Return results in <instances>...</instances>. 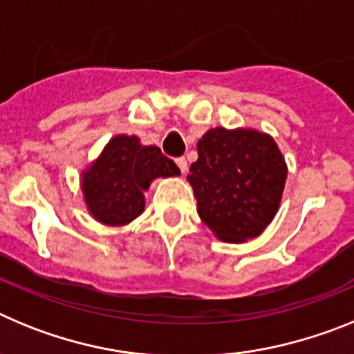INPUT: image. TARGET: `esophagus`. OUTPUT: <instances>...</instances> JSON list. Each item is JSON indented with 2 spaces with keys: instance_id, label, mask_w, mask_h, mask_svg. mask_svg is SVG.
Here are the masks:
<instances>
[{
  "instance_id": "1",
  "label": "esophagus",
  "mask_w": 354,
  "mask_h": 354,
  "mask_svg": "<svg viewBox=\"0 0 354 354\" xmlns=\"http://www.w3.org/2000/svg\"><path fill=\"white\" fill-rule=\"evenodd\" d=\"M175 162H177V167H179V170L183 171V174H186L187 171V161L184 158H177L175 159Z\"/></svg>"
}]
</instances>
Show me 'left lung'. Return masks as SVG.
Segmentation results:
<instances>
[{"label": "left lung", "mask_w": 354, "mask_h": 354, "mask_svg": "<svg viewBox=\"0 0 354 354\" xmlns=\"http://www.w3.org/2000/svg\"><path fill=\"white\" fill-rule=\"evenodd\" d=\"M198 159L187 183L196 211L214 236L245 243L273 221L287 179V165L270 134L214 127L198 140Z\"/></svg>", "instance_id": "obj_1"}]
</instances>
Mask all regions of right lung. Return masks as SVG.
Masks as SVG:
<instances>
[{
  "label": "right lung",
  "instance_id": "right-lung-1",
  "mask_svg": "<svg viewBox=\"0 0 354 354\" xmlns=\"http://www.w3.org/2000/svg\"><path fill=\"white\" fill-rule=\"evenodd\" d=\"M177 175V165L158 147L142 145L136 136L118 134L81 174V189L86 209L97 221L122 227L143 212V192L152 180Z\"/></svg>",
  "mask_w": 354,
  "mask_h": 354
}]
</instances>
